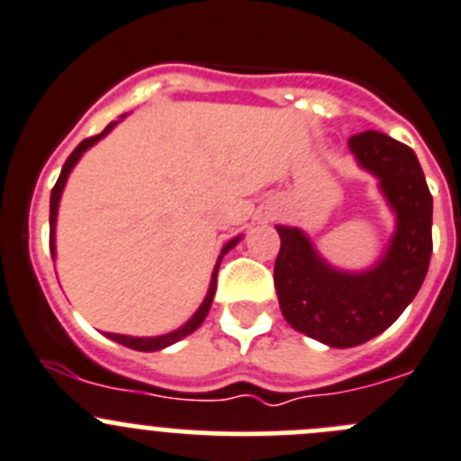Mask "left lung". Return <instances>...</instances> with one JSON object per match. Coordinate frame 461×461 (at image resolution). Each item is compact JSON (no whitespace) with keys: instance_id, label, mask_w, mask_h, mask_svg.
Wrapping results in <instances>:
<instances>
[{"instance_id":"1","label":"left lung","mask_w":461,"mask_h":461,"mask_svg":"<svg viewBox=\"0 0 461 461\" xmlns=\"http://www.w3.org/2000/svg\"><path fill=\"white\" fill-rule=\"evenodd\" d=\"M357 166L377 179L395 218L389 243L368 268L330 264L300 227L277 225L275 291L291 328L330 348H355L391 328L410 307L432 255V195L414 149L380 131L348 140Z\"/></svg>"}]
</instances>
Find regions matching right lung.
I'll return each mask as SVG.
<instances>
[{
    "label": "right lung",
    "mask_w": 461,
    "mask_h": 461,
    "mask_svg": "<svg viewBox=\"0 0 461 461\" xmlns=\"http://www.w3.org/2000/svg\"><path fill=\"white\" fill-rule=\"evenodd\" d=\"M127 118V113L120 115L118 120H113V122L109 124V127L104 129L102 133H97V136H93V139H86L81 140L79 145L75 148V152L68 157L66 166H63L61 175H59V182H56L54 191H51V197H50V252H51V259H56V218H59V204H61V195H63V188H66L68 184V177H70V172L75 170V166L79 163V158L84 157L86 152H88L93 145L100 143L104 136H109L111 131H113L115 127H118V122H122V120ZM243 239V234L234 236L231 240H227L225 245H222L221 250V257H218L216 266H213V273H211V282H209V291H206L204 300H202V304L197 307V312L193 313L191 318H188L184 325H179L177 330H172V332L167 334H158V337H129V334H115V332H104V337H109L111 341L120 343V346L124 348H131V350H139V352H154V350H163V348L172 346V343L182 341L184 337H188V334L195 332L197 328H200L202 322H204L206 313H209L211 309V303H213V295H216V275H218V266H221L222 257L227 255V252L231 250V248H236L239 245V240Z\"/></svg>",
    "instance_id": "right-lung-1"
}]
</instances>
